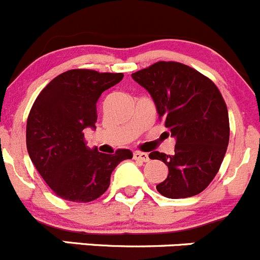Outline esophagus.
Instances as JSON below:
<instances>
[{
	"label": "esophagus",
	"mask_w": 260,
	"mask_h": 260,
	"mask_svg": "<svg viewBox=\"0 0 260 260\" xmlns=\"http://www.w3.org/2000/svg\"><path fill=\"white\" fill-rule=\"evenodd\" d=\"M134 159H136V160H141V161H148L149 155L148 153H143V151H135V153H134Z\"/></svg>",
	"instance_id": "1"
}]
</instances>
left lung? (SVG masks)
Segmentation results:
<instances>
[{
    "mask_svg": "<svg viewBox=\"0 0 260 260\" xmlns=\"http://www.w3.org/2000/svg\"><path fill=\"white\" fill-rule=\"evenodd\" d=\"M131 77L150 93L159 119L176 138L173 155H149L168 167L156 189L168 199L201 193L217 174L230 136L228 107L216 84L178 61H156Z\"/></svg>",
    "mask_w": 260,
    "mask_h": 260,
    "instance_id": "obj_1",
    "label": "left lung"
}]
</instances>
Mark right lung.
<instances>
[{"label": "right lung", "mask_w": 260, "mask_h": 260, "mask_svg": "<svg viewBox=\"0 0 260 260\" xmlns=\"http://www.w3.org/2000/svg\"><path fill=\"white\" fill-rule=\"evenodd\" d=\"M122 73L71 69L59 74L35 100L26 124V148L51 191L72 202H91L110 186L117 164L133 158L129 149L115 154L89 149L84 129H96V105Z\"/></svg>", "instance_id": "obj_1"}]
</instances>
